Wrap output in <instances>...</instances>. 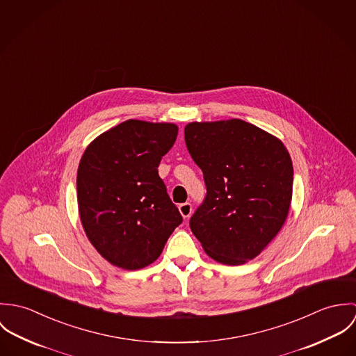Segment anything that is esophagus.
Instances as JSON below:
<instances>
[{"label":"esophagus","instance_id":"34e87169","mask_svg":"<svg viewBox=\"0 0 356 356\" xmlns=\"http://www.w3.org/2000/svg\"><path fill=\"white\" fill-rule=\"evenodd\" d=\"M178 208H179V212H181V215H182L185 219H188V218L191 216V213H192V204H179V207H178Z\"/></svg>","mask_w":356,"mask_h":356}]
</instances>
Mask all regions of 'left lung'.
Wrapping results in <instances>:
<instances>
[{"label":"left lung","mask_w":356,"mask_h":356,"mask_svg":"<svg viewBox=\"0 0 356 356\" xmlns=\"http://www.w3.org/2000/svg\"><path fill=\"white\" fill-rule=\"evenodd\" d=\"M185 144L207 195L189 225L213 260H252L281 230L292 200L293 165L284 144L241 119L189 123Z\"/></svg>","instance_id":"1"}]
</instances>
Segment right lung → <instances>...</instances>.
Segmentation results:
<instances>
[{"label": "right lung", "instance_id": "right-lung-1", "mask_svg": "<svg viewBox=\"0 0 356 356\" xmlns=\"http://www.w3.org/2000/svg\"><path fill=\"white\" fill-rule=\"evenodd\" d=\"M177 134L172 123L130 119L102 133L81 159L76 196L83 229L118 267L153 263L184 220L157 171Z\"/></svg>", "mask_w": 356, "mask_h": 356}]
</instances>
